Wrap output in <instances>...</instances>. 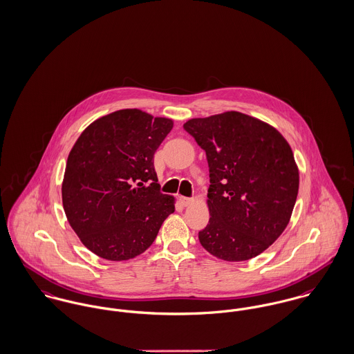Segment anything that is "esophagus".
<instances>
[{
  "label": "esophagus",
  "instance_id": "esophagus-1",
  "mask_svg": "<svg viewBox=\"0 0 354 354\" xmlns=\"http://www.w3.org/2000/svg\"><path fill=\"white\" fill-rule=\"evenodd\" d=\"M179 199H180V203H182L183 206H190L191 203H192V198H187V196H180Z\"/></svg>",
  "mask_w": 354,
  "mask_h": 354
}]
</instances>
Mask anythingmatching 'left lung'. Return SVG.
<instances>
[{
    "label": "left lung",
    "instance_id": "left-lung-1",
    "mask_svg": "<svg viewBox=\"0 0 354 354\" xmlns=\"http://www.w3.org/2000/svg\"><path fill=\"white\" fill-rule=\"evenodd\" d=\"M183 128L205 149L210 219L199 243L225 261L263 253L287 227L299 190L292 149L272 125L240 111L191 118Z\"/></svg>",
    "mask_w": 354,
    "mask_h": 354
}]
</instances>
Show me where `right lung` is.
Listing matches in <instances>:
<instances>
[{"label":"right lung","instance_id":"1","mask_svg":"<svg viewBox=\"0 0 354 354\" xmlns=\"http://www.w3.org/2000/svg\"><path fill=\"white\" fill-rule=\"evenodd\" d=\"M174 121L122 109L93 121L73 145L62 201L82 244L110 260L135 259L155 241L175 198L162 194L153 155Z\"/></svg>","mask_w":354,"mask_h":354}]
</instances>
